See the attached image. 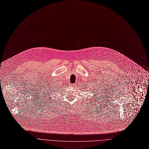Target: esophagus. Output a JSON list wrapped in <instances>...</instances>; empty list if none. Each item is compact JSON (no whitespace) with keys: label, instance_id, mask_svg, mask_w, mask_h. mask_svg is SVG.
Instances as JSON below:
<instances>
[{"label":"esophagus","instance_id":"34e87169","mask_svg":"<svg viewBox=\"0 0 149 149\" xmlns=\"http://www.w3.org/2000/svg\"><path fill=\"white\" fill-rule=\"evenodd\" d=\"M71 86L72 87V88H75V84H72V86Z\"/></svg>","mask_w":149,"mask_h":149}]
</instances>
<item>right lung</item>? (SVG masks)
Listing matches in <instances>:
<instances>
[{"label": "right lung", "mask_w": 149, "mask_h": 149, "mask_svg": "<svg viewBox=\"0 0 149 149\" xmlns=\"http://www.w3.org/2000/svg\"><path fill=\"white\" fill-rule=\"evenodd\" d=\"M51 87L50 86H49V87H46V88L45 89H46V92H47V94H46V95L48 96V97H49V98H51V97H50V95H52V92H53V90H54V89H49V88H50ZM51 89V90H50V89ZM51 99V98H50Z\"/></svg>", "instance_id": "right-lung-1"}]
</instances>
